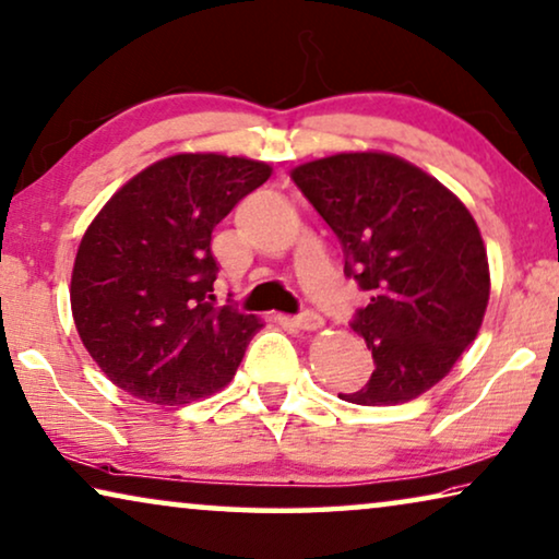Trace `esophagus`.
Wrapping results in <instances>:
<instances>
[{
    "instance_id": "obj_1",
    "label": "esophagus",
    "mask_w": 559,
    "mask_h": 559,
    "mask_svg": "<svg viewBox=\"0 0 559 559\" xmlns=\"http://www.w3.org/2000/svg\"><path fill=\"white\" fill-rule=\"evenodd\" d=\"M294 326L304 329V331H316L323 326V319L316 311H311V308H304L301 313L294 316Z\"/></svg>"
}]
</instances>
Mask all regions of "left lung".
Masks as SVG:
<instances>
[{"mask_svg": "<svg viewBox=\"0 0 559 559\" xmlns=\"http://www.w3.org/2000/svg\"><path fill=\"white\" fill-rule=\"evenodd\" d=\"M290 178L341 240L346 276L369 294L352 329L377 369L338 396L381 406L424 394L477 338L487 311V251L472 213L437 178L386 153L331 155Z\"/></svg>", "mask_w": 559, "mask_h": 559, "instance_id": "left-lung-1", "label": "left lung"}]
</instances>
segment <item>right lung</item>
<instances>
[{"mask_svg": "<svg viewBox=\"0 0 559 559\" xmlns=\"http://www.w3.org/2000/svg\"><path fill=\"white\" fill-rule=\"evenodd\" d=\"M271 178L265 163L182 153L115 193L72 269L74 326L112 384L153 404H188L228 384L261 321L215 308L213 228Z\"/></svg>", "mask_w": 559, "mask_h": 559, "instance_id": "add662e5", "label": "right lung"}]
</instances>
